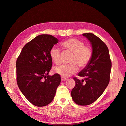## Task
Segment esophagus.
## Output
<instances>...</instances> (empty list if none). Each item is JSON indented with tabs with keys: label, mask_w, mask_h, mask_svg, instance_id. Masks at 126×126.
Returning a JSON list of instances; mask_svg holds the SVG:
<instances>
[{
	"label": "esophagus",
	"mask_w": 126,
	"mask_h": 126,
	"mask_svg": "<svg viewBox=\"0 0 126 126\" xmlns=\"http://www.w3.org/2000/svg\"><path fill=\"white\" fill-rule=\"evenodd\" d=\"M67 78H63V77H61V80L62 81H65V80H67Z\"/></svg>",
	"instance_id": "1"
}]
</instances>
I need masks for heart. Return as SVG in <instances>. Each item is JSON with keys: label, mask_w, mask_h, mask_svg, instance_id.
I'll list each match as a JSON object with an SVG mask.
<instances>
[{"label": "heart", "mask_w": 126, "mask_h": 126, "mask_svg": "<svg viewBox=\"0 0 126 126\" xmlns=\"http://www.w3.org/2000/svg\"><path fill=\"white\" fill-rule=\"evenodd\" d=\"M64 50L72 53L69 65H63L54 68V72L63 77H68L76 73L78 70V65L81 68H84L88 65L92 56L91 48L85 46L82 41L73 38L66 40L62 43ZM49 55L51 59L56 65L61 63V52L59 49L53 47L50 49Z\"/></svg>", "instance_id": "obj_1"}]
</instances>
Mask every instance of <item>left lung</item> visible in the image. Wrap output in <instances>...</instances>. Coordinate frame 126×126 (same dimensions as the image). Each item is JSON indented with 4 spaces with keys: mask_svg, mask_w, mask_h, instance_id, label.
Segmentation results:
<instances>
[{
    "mask_svg": "<svg viewBox=\"0 0 126 126\" xmlns=\"http://www.w3.org/2000/svg\"><path fill=\"white\" fill-rule=\"evenodd\" d=\"M83 35L91 43L92 56L88 65L78 74L84 79L79 80L73 78L76 85L71 94L76 104L87 106L96 101L107 87L110 80L111 61L108 48L99 37L91 33Z\"/></svg>",
    "mask_w": 126,
    "mask_h": 126,
    "instance_id": "left-lung-1",
    "label": "left lung"
}]
</instances>
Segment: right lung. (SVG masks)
Returning a JSON list of instances; mask_svg holds the SVG:
<instances>
[{
    "mask_svg": "<svg viewBox=\"0 0 126 126\" xmlns=\"http://www.w3.org/2000/svg\"><path fill=\"white\" fill-rule=\"evenodd\" d=\"M58 41L50 35H38L24 46L17 58L18 86L35 106H46L52 102L60 85L59 74L48 75L52 66L50 50Z\"/></svg>",
    "mask_w": 126,
    "mask_h": 126,
    "instance_id": "obj_1",
    "label": "right lung"
}]
</instances>
